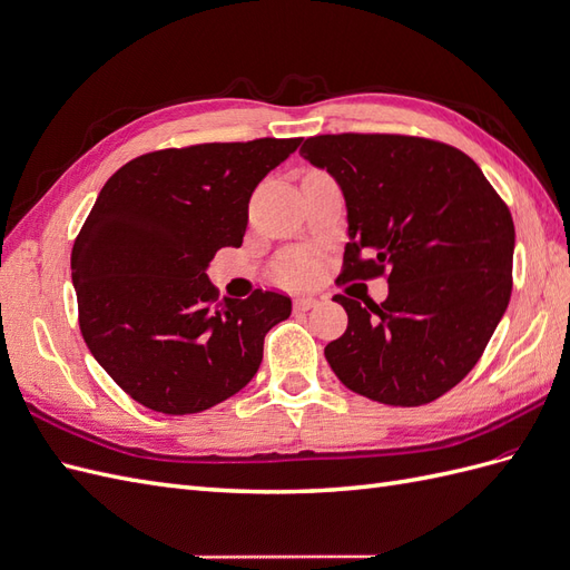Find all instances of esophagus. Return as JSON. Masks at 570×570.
Segmentation results:
<instances>
[{"label":"esophagus","instance_id":"esophagus-1","mask_svg":"<svg viewBox=\"0 0 570 570\" xmlns=\"http://www.w3.org/2000/svg\"><path fill=\"white\" fill-rule=\"evenodd\" d=\"M318 304L316 297H297L295 299V308L297 312H308V308H314Z\"/></svg>","mask_w":570,"mask_h":570}]
</instances>
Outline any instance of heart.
Segmentation results:
<instances>
[{
  "label": "heart",
  "mask_w": 570,
  "mask_h": 570,
  "mask_svg": "<svg viewBox=\"0 0 570 570\" xmlns=\"http://www.w3.org/2000/svg\"><path fill=\"white\" fill-rule=\"evenodd\" d=\"M281 273H283V278H287V281H308L314 275V264H308V262H287Z\"/></svg>",
  "instance_id": "1"
}]
</instances>
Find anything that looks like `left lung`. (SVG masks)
I'll return each instance as SVG.
<instances>
[{"mask_svg": "<svg viewBox=\"0 0 570 570\" xmlns=\"http://www.w3.org/2000/svg\"><path fill=\"white\" fill-rule=\"evenodd\" d=\"M299 154L342 189V278L387 273L390 285L381 304L333 299L350 323L325 347L327 364L373 402H435L471 373L509 306L507 204L471 157L423 137L316 135Z\"/></svg>", "mask_w": 570, "mask_h": 570, "instance_id": "8db88e82", "label": "left lung"}]
</instances>
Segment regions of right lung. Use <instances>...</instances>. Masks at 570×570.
<instances>
[{
    "mask_svg": "<svg viewBox=\"0 0 570 570\" xmlns=\"http://www.w3.org/2000/svg\"><path fill=\"white\" fill-rule=\"evenodd\" d=\"M302 142L264 137L161 149L101 187L76 237L71 278L85 344L135 402L168 416L212 409L243 390L289 297H223L206 268L239 247L249 197Z\"/></svg>",
    "mask_w": 570,
    "mask_h": 570,
    "instance_id": "right-lung-1",
    "label": "right lung"
}]
</instances>
